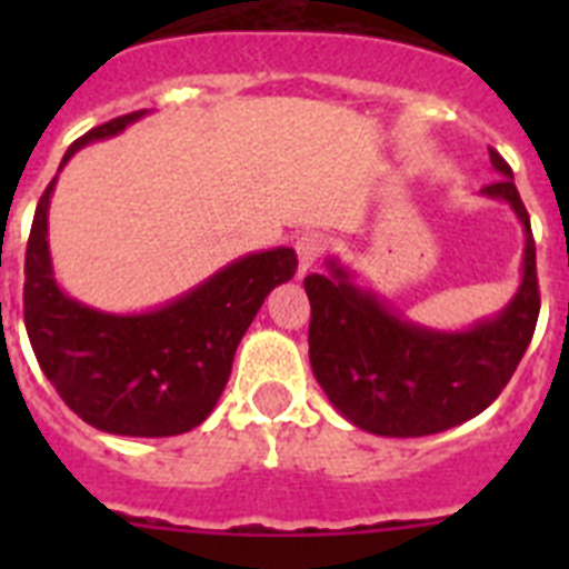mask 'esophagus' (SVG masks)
<instances>
[{
  "mask_svg": "<svg viewBox=\"0 0 569 569\" xmlns=\"http://www.w3.org/2000/svg\"><path fill=\"white\" fill-rule=\"evenodd\" d=\"M325 250H328V239H325V236L316 233V230H310V233H301L299 239H296V253H299V276L308 273L316 261L321 259V253H325Z\"/></svg>",
  "mask_w": 569,
  "mask_h": 569,
  "instance_id": "esophagus-1",
  "label": "esophagus"
}]
</instances>
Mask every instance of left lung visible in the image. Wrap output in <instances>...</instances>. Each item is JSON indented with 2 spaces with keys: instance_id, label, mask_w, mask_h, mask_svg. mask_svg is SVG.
<instances>
[{
  "instance_id": "1",
  "label": "left lung",
  "mask_w": 569,
  "mask_h": 569,
  "mask_svg": "<svg viewBox=\"0 0 569 569\" xmlns=\"http://www.w3.org/2000/svg\"><path fill=\"white\" fill-rule=\"evenodd\" d=\"M501 179L481 193L510 204L525 224L519 293L492 319L459 333L419 328L387 308L330 259L328 276L310 273V367L330 405L376 436H430L479 416L499 399L539 321V276L530 216L510 164L490 148Z\"/></svg>"
}]
</instances>
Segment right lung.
Wrapping results in <instances>:
<instances>
[{"label":"right lung","mask_w":569,"mask_h":569,"mask_svg":"<svg viewBox=\"0 0 569 569\" xmlns=\"http://www.w3.org/2000/svg\"><path fill=\"white\" fill-rule=\"evenodd\" d=\"M144 113L133 110L88 130L70 144L62 164ZM53 184L57 179L39 199L24 253V328L42 373L79 419L104 433L139 439L188 433L210 416L241 336L270 290L293 279L299 259L290 248L261 250L159 310L102 313L64 296L53 279L48 250Z\"/></svg>","instance_id":"obj_1"}]
</instances>
